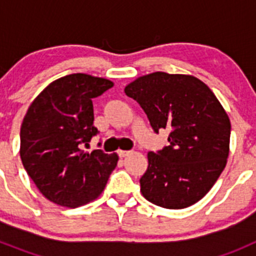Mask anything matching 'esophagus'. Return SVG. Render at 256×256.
Masks as SVG:
<instances>
[{
	"label": "esophagus",
	"mask_w": 256,
	"mask_h": 256,
	"mask_svg": "<svg viewBox=\"0 0 256 256\" xmlns=\"http://www.w3.org/2000/svg\"><path fill=\"white\" fill-rule=\"evenodd\" d=\"M118 154H119V156H120V158H126V156H128V155H130V151H123V150H119L118 151Z\"/></svg>",
	"instance_id": "esophagus-1"
}]
</instances>
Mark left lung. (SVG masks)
<instances>
[{"label":"left lung","instance_id":"left-lung-1","mask_svg":"<svg viewBox=\"0 0 256 256\" xmlns=\"http://www.w3.org/2000/svg\"><path fill=\"white\" fill-rule=\"evenodd\" d=\"M140 104L156 133L169 132V146L148 152L140 180L144 198L165 209H184L206 195L227 164L230 122L202 80L164 72L142 76L124 88Z\"/></svg>","mask_w":256,"mask_h":256}]
</instances>
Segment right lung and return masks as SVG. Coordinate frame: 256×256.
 <instances>
[{
  "instance_id": "add662e5",
  "label": "right lung",
  "mask_w": 256,
  "mask_h": 256,
  "mask_svg": "<svg viewBox=\"0 0 256 256\" xmlns=\"http://www.w3.org/2000/svg\"><path fill=\"white\" fill-rule=\"evenodd\" d=\"M112 86L100 76L69 74L50 83L28 108L20 130V158L51 202L78 208L102 194L119 156L86 152L82 146L97 133L92 98Z\"/></svg>"
}]
</instances>
